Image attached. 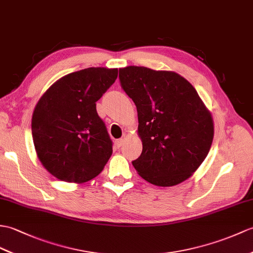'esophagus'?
Segmentation results:
<instances>
[{"mask_svg": "<svg viewBox=\"0 0 253 253\" xmlns=\"http://www.w3.org/2000/svg\"><path fill=\"white\" fill-rule=\"evenodd\" d=\"M123 143H124V139H119V140L115 141V145L117 146V148H121Z\"/></svg>", "mask_w": 253, "mask_h": 253, "instance_id": "34e87169", "label": "esophagus"}]
</instances>
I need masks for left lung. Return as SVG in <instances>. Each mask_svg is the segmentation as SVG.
Instances as JSON below:
<instances>
[{
    "label": "left lung",
    "mask_w": 253,
    "mask_h": 253,
    "mask_svg": "<svg viewBox=\"0 0 253 253\" xmlns=\"http://www.w3.org/2000/svg\"><path fill=\"white\" fill-rule=\"evenodd\" d=\"M120 80L137 107L142 153L132 165L140 177L157 186L192 177L214 134L212 115L195 88L173 71L146 67L122 68Z\"/></svg>",
    "instance_id": "left-lung-1"
}]
</instances>
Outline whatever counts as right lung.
Instances as JSON below:
<instances>
[{"instance_id":"add662e5","label":"right lung","mask_w":253,"mask_h":253,"mask_svg":"<svg viewBox=\"0 0 253 253\" xmlns=\"http://www.w3.org/2000/svg\"><path fill=\"white\" fill-rule=\"evenodd\" d=\"M119 69L87 68L56 81L35 105L32 137L39 161L51 175L84 183L102 171L113 153L96 102Z\"/></svg>"}]
</instances>
